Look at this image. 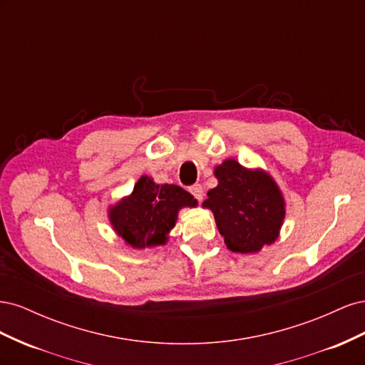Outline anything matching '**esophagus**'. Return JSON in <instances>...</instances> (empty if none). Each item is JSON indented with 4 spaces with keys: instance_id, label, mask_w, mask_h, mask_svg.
Wrapping results in <instances>:
<instances>
[{
    "instance_id": "34e87169",
    "label": "esophagus",
    "mask_w": 365,
    "mask_h": 365,
    "mask_svg": "<svg viewBox=\"0 0 365 365\" xmlns=\"http://www.w3.org/2000/svg\"><path fill=\"white\" fill-rule=\"evenodd\" d=\"M189 192L196 197L197 201H202V197H204V189H202L201 184H193V185H190V187H189Z\"/></svg>"
}]
</instances>
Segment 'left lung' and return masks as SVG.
Wrapping results in <instances>:
<instances>
[{
  "label": "left lung",
  "instance_id": "obj_1",
  "mask_svg": "<svg viewBox=\"0 0 365 365\" xmlns=\"http://www.w3.org/2000/svg\"><path fill=\"white\" fill-rule=\"evenodd\" d=\"M217 187L207 193L204 207L215 215L228 250L257 252L277 239L284 219V201L269 175L248 170L225 160L215 170Z\"/></svg>",
  "mask_w": 365,
  "mask_h": 365
}]
</instances>
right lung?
Returning <instances> with one entry per match:
<instances>
[{"instance_id": "1", "label": "right lung", "mask_w": 365, "mask_h": 365, "mask_svg": "<svg viewBox=\"0 0 365 365\" xmlns=\"http://www.w3.org/2000/svg\"><path fill=\"white\" fill-rule=\"evenodd\" d=\"M196 204L195 197L180 185H160L141 176L130 196L109 208V220L130 247L163 245L175 227L178 210Z\"/></svg>"}]
</instances>
